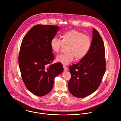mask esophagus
<instances>
[{
	"mask_svg": "<svg viewBox=\"0 0 121 121\" xmlns=\"http://www.w3.org/2000/svg\"><path fill=\"white\" fill-rule=\"evenodd\" d=\"M63 67H64V71H67L68 70L67 67L65 65H63Z\"/></svg>",
	"mask_w": 121,
	"mask_h": 121,
	"instance_id": "1",
	"label": "esophagus"
}]
</instances>
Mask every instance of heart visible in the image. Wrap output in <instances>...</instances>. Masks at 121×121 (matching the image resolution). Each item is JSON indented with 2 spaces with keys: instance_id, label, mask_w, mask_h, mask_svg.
I'll return each instance as SVG.
<instances>
[{
  "instance_id": "obj_1",
  "label": "heart",
  "mask_w": 121,
  "mask_h": 121,
  "mask_svg": "<svg viewBox=\"0 0 121 121\" xmlns=\"http://www.w3.org/2000/svg\"><path fill=\"white\" fill-rule=\"evenodd\" d=\"M64 44L68 45L67 53L57 56L56 61L67 65L74 60L75 57L77 60H81L86 56L91 47V40L90 36L84 35L81 32L70 30L62 34V40L55 37L50 41L51 49L56 54L59 53Z\"/></svg>"
}]
</instances>
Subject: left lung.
<instances>
[{"label": "left lung", "instance_id": "8db88e82", "mask_svg": "<svg viewBox=\"0 0 121 121\" xmlns=\"http://www.w3.org/2000/svg\"><path fill=\"white\" fill-rule=\"evenodd\" d=\"M92 32L88 55L77 64L69 66L71 78L68 84L69 91L79 98L87 97L97 90L106 70L104 43L95 29Z\"/></svg>", "mask_w": 121, "mask_h": 121}]
</instances>
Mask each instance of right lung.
Masks as SVG:
<instances>
[{"instance_id":"right-lung-1","label":"right lung","mask_w":121,"mask_h":121,"mask_svg":"<svg viewBox=\"0 0 121 121\" xmlns=\"http://www.w3.org/2000/svg\"><path fill=\"white\" fill-rule=\"evenodd\" d=\"M59 30L53 25H36L26 34L21 44L19 65L22 77L27 89L38 96L49 93L55 77L64 70L59 62L51 64L55 56L50 41Z\"/></svg>"}]
</instances>
